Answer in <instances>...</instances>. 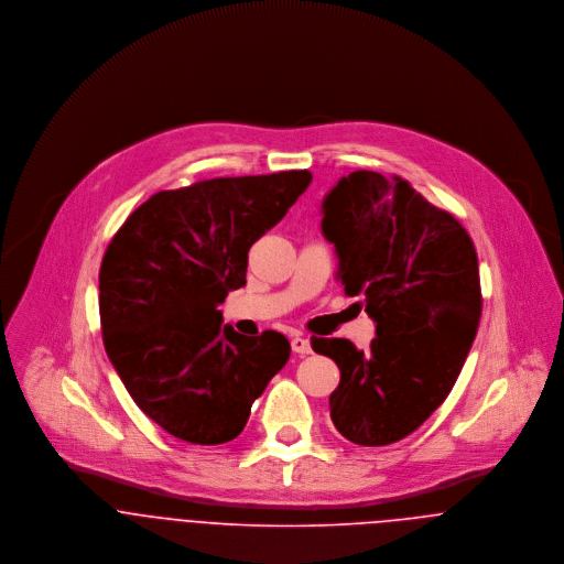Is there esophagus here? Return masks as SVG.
Instances as JSON below:
<instances>
[{"label": "esophagus", "instance_id": "34e87169", "mask_svg": "<svg viewBox=\"0 0 564 564\" xmlns=\"http://www.w3.org/2000/svg\"><path fill=\"white\" fill-rule=\"evenodd\" d=\"M291 347H293V351L300 354V356H308V354L313 351V349H311V340L304 338V336H293Z\"/></svg>", "mask_w": 564, "mask_h": 564}]
</instances>
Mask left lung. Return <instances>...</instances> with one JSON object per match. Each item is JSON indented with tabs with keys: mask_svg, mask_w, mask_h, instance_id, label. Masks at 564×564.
Here are the masks:
<instances>
[{
	"mask_svg": "<svg viewBox=\"0 0 564 564\" xmlns=\"http://www.w3.org/2000/svg\"><path fill=\"white\" fill-rule=\"evenodd\" d=\"M323 235L347 295L376 322L367 351L347 338L313 349L340 369L329 416L351 443L380 447L412 434L454 389L482 315L469 232L400 175L354 171L323 202Z\"/></svg>",
	"mask_w": 564,
	"mask_h": 564,
	"instance_id": "left-lung-1",
	"label": "left lung"
}]
</instances>
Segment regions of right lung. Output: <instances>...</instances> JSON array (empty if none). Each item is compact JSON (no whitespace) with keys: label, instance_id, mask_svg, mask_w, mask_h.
I'll list each match as a JSON object with an SVG mask.
<instances>
[{"label":"right lung","instance_id":"right-lung-1","mask_svg":"<svg viewBox=\"0 0 564 564\" xmlns=\"http://www.w3.org/2000/svg\"><path fill=\"white\" fill-rule=\"evenodd\" d=\"M313 182V173L213 177L159 191L108 242L99 269L106 354L137 405L193 445L237 438L251 403L289 362L284 334L221 325L245 286L247 253Z\"/></svg>","mask_w":564,"mask_h":564}]
</instances>
